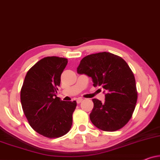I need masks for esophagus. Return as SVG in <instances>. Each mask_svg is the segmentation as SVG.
<instances>
[{
	"label": "esophagus",
	"instance_id": "obj_1",
	"mask_svg": "<svg viewBox=\"0 0 160 160\" xmlns=\"http://www.w3.org/2000/svg\"><path fill=\"white\" fill-rule=\"evenodd\" d=\"M82 98H77V100H76V101H77V103H80V102H82Z\"/></svg>",
	"mask_w": 160,
	"mask_h": 160
}]
</instances>
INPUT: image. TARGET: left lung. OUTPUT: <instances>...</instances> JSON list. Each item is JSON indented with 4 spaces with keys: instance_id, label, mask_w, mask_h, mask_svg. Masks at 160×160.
<instances>
[{
    "instance_id": "1",
    "label": "left lung",
    "mask_w": 160,
    "mask_h": 160,
    "mask_svg": "<svg viewBox=\"0 0 160 160\" xmlns=\"http://www.w3.org/2000/svg\"><path fill=\"white\" fill-rule=\"evenodd\" d=\"M77 72L92 78L93 86L104 90L105 102L93 98L92 123L103 131H115L127 124L136 107L138 93L133 73L123 58L102 52L81 60Z\"/></svg>"
}]
</instances>
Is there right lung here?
<instances>
[{"label": "right lung", "instance_id": "right-lung-1", "mask_svg": "<svg viewBox=\"0 0 160 160\" xmlns=\"http://www.w3.org/2000/svg\"><path fill=\"white\" fill-rule=\"evenodd\" d=\"M67 59L45 57L31 67L21 89L22 109L29 124L38 133L58 138L67 133L72 125V114L77 102H65L57 97L61 75Z\"/></svg>", "mask_w": 160, "mask_h": 160}]
</instances>
